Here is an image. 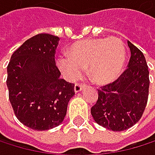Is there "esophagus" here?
I'll return each instance as SVG.
<instances>
[{
    "label": "esophagus",
    "instance_id": "1",
    "mask_svg": "<svg viewBox=\"0 0 155 155\" xmlns=\"http://www.w3.org/2000/svg\"><path fill=\"white\" fill-rule=\"evenodd\" d=\"M84 88V84H76L74 85V91H75V93H78V92L82 91Z\"/></svg>",
    "mask_w": 155,
    "mask_h": 155
}]
</instances>
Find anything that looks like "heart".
I'll use <instances>...</instances> for the list:
<instances>
[{"label": "heart", "mask_w": 155, "mask_h": 155, "mask_svg": "<svg viewBox=\"0 0 155 155\" xmlns=\"http://www.w3.org/2000/svg\"><path fill=\"white\" fill-rule=\"evenodd\" d=\"M68 57L60 58L57 64L70 81L76 80L87 69V75L97 84L115 80L126 61V47L115 37L86 39L76 41L67 50Z\"/></svg>", "instance_id": "b5f03b06"}]
</instances>
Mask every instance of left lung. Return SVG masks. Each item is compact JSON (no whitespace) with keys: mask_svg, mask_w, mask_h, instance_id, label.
Wrapping results in <instances>:
<instances>
[{"mask_svg":"<svg viewBox=\"0 0 155 155\" xmlns=\"http://www.w3.org/2000/svg\"><path fill=\"white\" fill-rule=\"evenodd\" d=\"M131 57L117 80L101 86L91 114L97 124L112 131L133 127L141 118L149 96V71L142 52L127 41Z\"/></svg>","mask_w":155,"mask_h":155,"instance_id":"8db88e82","label":"left lung"}]
</instances>
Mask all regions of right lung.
I'll return each mask as SVG.
<instances>
[{"mask_svg": "<svg viewBox=\"0 0 155 155\" xmlns=\"http://www.w3.org/2000/svg\"><path fill=\"white\" fill-rule=\"evenodd\" d=\"M59 38L40 33L27 40L11 57L7 66L9 100L24 126L43 131L63 122L74 84L60 79L55 54Z\"/></svg>", "mask_w": 155, "mask_h": 155, "instance_id": "right-lung-1", "label": "right lung"}]
</instances>
